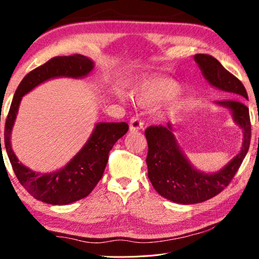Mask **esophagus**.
<instances>
[{
    "instance_id": "esophagus-1",
    "label": "esophagus",
    "mask_w": 259,
    "mask_h": 259,
    "mask_svg": "<svg viewBox=\"0 0 259 259\" xmlns=\"http://www.w3.org/2000/svg\"><path fill=\"white\" fill-rule=\"evenodd\" d=\"M129 125H130V130H134V131L139 130L144 126V122L142 121V119H140L139 116H133L130 120Z\"/></svg>"
}]
</instances>
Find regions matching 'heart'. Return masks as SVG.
Returning <instances> with one entry per match:
<instances>
[{
	"instance_id": "1",
	"label": "heart",
	"mask_w": 259,
	"mask_h": 259,
	"mask_svg": "<svg viewBox=\"0 0 259 259\" xmlns=\"http://www.w3.org/2000/svg\"><path fill=\"white\" fill-rule=\"evenodd\" d=\"M178 91V87L168 80H151L143 84L139 90V100L145 104H153L169 99Z\"/></svg>"
}]
</instances>
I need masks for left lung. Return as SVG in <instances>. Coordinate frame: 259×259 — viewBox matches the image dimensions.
Wrapping results in <instances>:
<instances>
[{
	"label": "left lung",
	"instance_id": "8db88e82",
	"mask_svg": "<svg viewBox=\"0 0 259 259\" xmlns=\"http://www.w3.org/2000/svg\"><path fill=\"white\" fill-rule=\"evenodd\" d=\"M194 59L210 84L235 97L221 100L218 104L231 109L235 122L244 131V138L241 152L224 169L217 174L205 175L188 163L177 146L171 133V124L146 128L148 178L160 195L183 204L203 202L229 186L247 154L251 138L249 108L243 102V98L248 99V95L242 83L212 56L198 54Z\"/></svg>",
	"mask_w": 259,
	"mask_h": 259
}]
</instances>
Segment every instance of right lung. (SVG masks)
I'll return each mask as SVG.
<instances>
[{"label":"right lung","instance_id":"add662e5","mask_svg":"<svg viewBox=\"0 0 259 259\" xmlns=\"http://www.w3.org/2000/svg\"><path fill=\"white\" fill-rule=\"evenodd\" d=\"M93 68V61L82 55L54 57L46 64L30 71L23 78L12 99L4 126V145L19 183L30 195L42 202L68 204L89 195L103 177L109 151L117 139L126 134L129 125L125 122L98 123L84 147L66 166L50 174L34 172L20 163L10 144L11 129L21 97L49 78L58 76L82 77L89 74Z\"/></svg>","mask_w":259,"mask_h":259}]
</instances>
